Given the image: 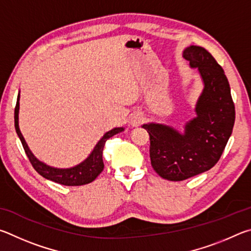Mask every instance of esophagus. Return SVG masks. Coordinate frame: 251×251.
<instances>
[{"instance_id":"obj_1","label":"esophagus","mask_w":251,"mask_h":251,"mask_svg":"<svg viewBox=\"0 0 251 251\" xmlns=\"http://www.w3.org/2000/svg\"><path fill=\"white\" fill-rule=\"evenodd\" d=\"M142 120H143L142 117H134L132 120H131V126H138L140 123L142 122Z\"/></svg>"}]
</instances>
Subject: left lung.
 Segmentation results:
<instances>
[{
  "mask_svg": "<svg viewBox=\"0 0 251 251\" xmlns=\"http://www.w3.org/2000/svg\"><path fill=\"white\" fill-rule=\"evenodd\" d=\"M197 67L205 87L196 105L197 117L184 135L162 125H144L150 135L152 168L169 181H184L206 172L221 159L235 123V104L222 66L203 47L192 45L183 52Z\"/></svg>",
  "mask_w": 251,
  "mask_h": 251,
  "instance_id": "8db88e82",
  "label": "left lung"
}]
</instances>
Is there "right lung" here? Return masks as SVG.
<instances>
[{
	"mask_svg": "<svg viewBox=\"0 0 251 251\" xmlns=\"http://www.w3.org/2000/svg\"><path fill=\"white\" fill-rule=\"evenodd\" d=\"M20 95L17 96V101L14 110V121H15V130L16 133L19 135V138L22 142V146L24 148V151L27 155L30 164L33 165V168L36 170V172L42 175L43 177L47 179H50L52 182H56L61 185L66 186H80L85 185L94 181V179L98 176V175L102 172L103 170V161H102V151L103 147L107 140L111 138L112 135L121 132L123 130L122 128H114L111 131L105 133L102 139L100 140L98 144L95 147L94 151L91 152V154L88 156V159L85 160L77 166L72 169H55L50 168L46 164H44L43 162L38 161L36 157L33 155V153L29 151V149L26 144L25 140L22 135L20 128H19V109H20Z\"/></svg>",
	"mask_w": 251,
	"mask_h": 251,
	"instance_id": "right-lung-1",
	"label": "right lung"
}]
</instances>
